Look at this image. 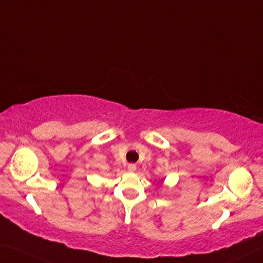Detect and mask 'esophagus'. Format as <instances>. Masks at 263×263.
Masks as SVG:
<instances>
[{"instance_id": "34e87169", "label": "esophagus", "mask_w": 263, "mask_h": 263, "mask_svg": "<svg viewBox=\"0 0 263 263\" xmlns=\"http://www.w3.org/2000/svg\"><path fill=\"white\" fill-rule=\"evenodd\" d=\"M128 171L129 172H135L136 171V165L135 164H129L128 165Z\"/></svg>"}]
</instances>
